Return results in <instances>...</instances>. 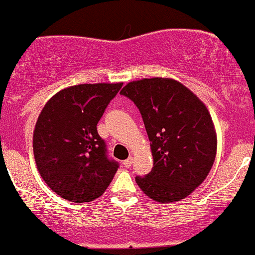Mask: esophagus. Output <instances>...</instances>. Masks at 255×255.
<instances>
[{"mask_svg": "<svg viewBox=\"0 0 255 255\" xmlns=\"http://www.w3.org/2000/svg\"><path fill=\"white\" fill-rule=\"evenodd\" d=\"M132 163H133V159L132 158H128V159H126L125 161H123V165H125V168H130Z\"/></svg>", "mask_w": 255, "mask_h": 255, "instance_id": "esophagus-1", "label": "esophagus"}]
</instances>
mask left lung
Wrapping results in <instances>:
<instances>
[{"label":"left lung","instance_id":"obj_1","mask_svg":"<svg viewBox=\"0 0 255 255\" xmlns=\"http://www.w3.org/2000/svg\"><path fill=\"white\" fill-rule=\"evenodd\" d=\"M121 95L138 107L150 140L153 169L135 177L138 186L160 204L189 196L206 179L216 158L217 135L207 107L173 79L132 81Z\"/></svg>","mask_w":255,"mask_h":255}]
</instances>
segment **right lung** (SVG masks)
Masks as SVG:
<instances>
[{"instance_id":"add662e5","label":"right lung","mask_w":255,"mask_h":255,"mask_svg":"<svg viewBox=\"0 0 255 255\" xmlns=\"http://www.w3.org/2000/svg\"><path fill=\"white\" fill-rule=\"evenodd\" d=\"M117 84H81L54 95L43 107L33 132L35 164L45 184L69 201L90 202L101 196L118 169L97 133Z\"/></svg>"}]
</instances>
